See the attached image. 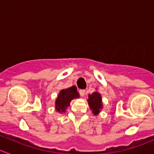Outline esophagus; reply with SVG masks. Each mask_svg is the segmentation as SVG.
Wrapping results in <instances>:
<instances>
[{
	"mask_svg": "<svg viewBox=\"0 0 154 154\" xmlns=\"http://www.w3.org/2000/svg\"><path fill=\"white\" fill-rule=\"evenodd\" d=\"M79 94L81 96H84L85 95V90H84V89H80Z\"/></svg>",
	"mask_w": 154,
	"mask_h": 154,
	"instance_id": "obj_1",
	"label": "esophagus"
}]
</instances>
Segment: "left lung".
<instances>
[{
    "label": "left lung",
    "instance_id": "obj_1",
    "mask_svg": "<svg viewBox=\"0 0 154 154\" xmlns=\"http://www.w3.org/2000/svg\"><path fill=\"white\" fill-rule=\"evenodd\" d=\"M88 103L94 115H97L99 112V110L102 109V97L100 94L95 92L92 93V95H89Z\"/></svg>",
    "mask_w": 154,
    "mask_h": 154
}]
</instances>
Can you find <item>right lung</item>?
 I'll list each match as a JSON object with an SVG mask.
<instances>
[{
  "label": "right lung",
  "mask_w": 154,
  "mask_h": 154,
  "mask_svg": "<svg viewBox=\"0 0 154 154\" xmlns=\"http://www.w3.org/2000/svg\"><path fill=\"white\" fill-rule=\"evenodd\" d=\"M79 97L76 86H72L66 89H62L58 94L55 101V108L58 112H65L66 107L69 106L71 100Z\"/></svg>",
  "instance_id": "add662e5"
}]
</instances>
